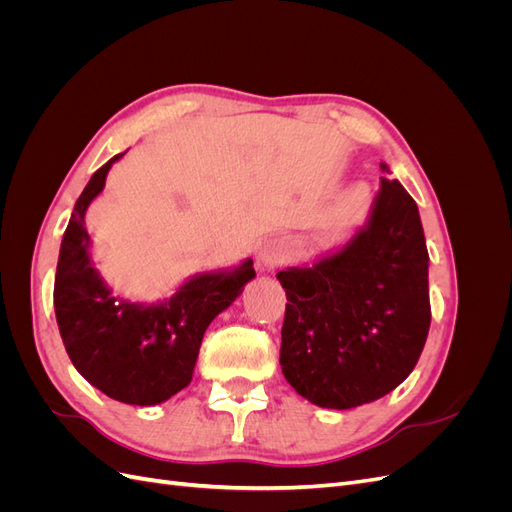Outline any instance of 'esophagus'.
Masks as SVG:
<instances>
[{
    "instance_id": "obj_1",
    "label": "esophagus",
    "mask_w": 512,
    "mask_h": 512,
    "mask_svg": "<svg viewBox=\"0 0 512 512\" xmlns=\"http://www.w3.org/2000/svg\"><path fill=\"white\" fill-rule=\"evenodd\" d=\"M288 256V245L282 239H269L258 252V269L260 271H273L280 267Z\"/></svg>"
}]
</instances>
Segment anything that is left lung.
<instances>
[{"label":"left lung","mask_w":512,"mask_h":512,"mask_svg":"<svg viewBox=\"0 0 512 512\" xmlns=\"http://www.w3.org/2000/svg\"><path fill=\"white\" fill-rule=\"evenodd\" d=\"M382 173H391L380 164ZM429 254L414 198L380 179L363 226L337 250L277 273L286 290L280 365L314 406L350 410L391 393L429 333Z\"/></svg>","instance_id":"left-lung-1"}]
</instances>
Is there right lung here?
Here are the masks:
<instances>
[{"mask_svg": "<svg viewBox=\"0 0 512 512\" xmlns=\"http://www.w3.org/2000/svg\"><path fill=\"white\" fill-rule=\"evenodd\" d=\"M117 153L91 175L59 247L53 305L76 371L98 391L130 406H158L192 382L211 320L256 277L254 260L196 273L173 297L136 303L113 294L91 260L85 213L102 194Z\"/></svg>", "mask_w": 512, "mask_h": 512, "instance_id": "1", "label": "right lung"}]
</instances>
